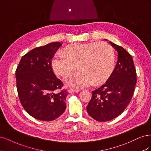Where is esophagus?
Masks as SVG:
<instances>
[{
  "instance_id": "esophagus-1",
  "label": "esophagus",
  "mask_w": 151,
  "mask_h": 151,
  "mask_svg": "<svg viewBox=\"0 0 151 151\" xmlns=\"http://www.w3.org/2000/svg\"><path fill=\"white\" fill-rule=\"evenodd\" d=\"M80 90L78 89H73V88H70L68 90V93H73V92H79Z\"/></svg>"
}]
</instances>
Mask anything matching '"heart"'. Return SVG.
Listing matches in <instances>:
<instances>
[{
    "mask_svg": "<svg viewBox=\"0 0 151 151\" xmlns=\"http://www.w3.org/2000/svg\"><path fill=\"white\" fill-rule=\"evenodd\" d=\"M64 55H56L51 61L52 69L60 76L68 75L78 63L80 71L65 79L67 86L80 89L107 80L115 68V54L113 47L106 42L76 43L67 46Z\"/></svg>",
    "mask_w": 151,
    "mask_h": 151,
    "instance_id": "obj_1",
    "label": "heart"
}]
</instances>
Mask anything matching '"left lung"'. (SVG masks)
<instances>
[{
    "label": "left lung",
    "mask_w": 151,
    "mask_h": 151,
    "mask_svg": "<svg viewBox=\"0 0 151 151\" xmlns=\"http://www.w3.org/2000/svg\"><path fill=\"white\" fill-rule=\"evenodd\" d=\"M110 44L118 52L117 62L105 83L92 91L86 107L89 115L99 122L111 120L123 112L132 100L137 83L132 56L123 47Z\"/></svg>",
    "instance_id": "8db88e82"
}]
</instances>
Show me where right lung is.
Returning <instances> with one entry per match:
<instances>
[{"label": "right lung", "instance_id": "obj_1", "mask_svg": "<svg viewBox=\"0 0 151 151\" xmlns=\"http://www.w3.org/2000/svg\"><path fill=\"white\" fill-rule=\"evenodd\" d=\"M62 43L55 42L37 47L24 55L16 71L19 100L34 118L52 121L64 113L68 92L52 71L51 60Z\"/></svg>", "mask_w": 151, "mask_h": 151}]
</instances>
